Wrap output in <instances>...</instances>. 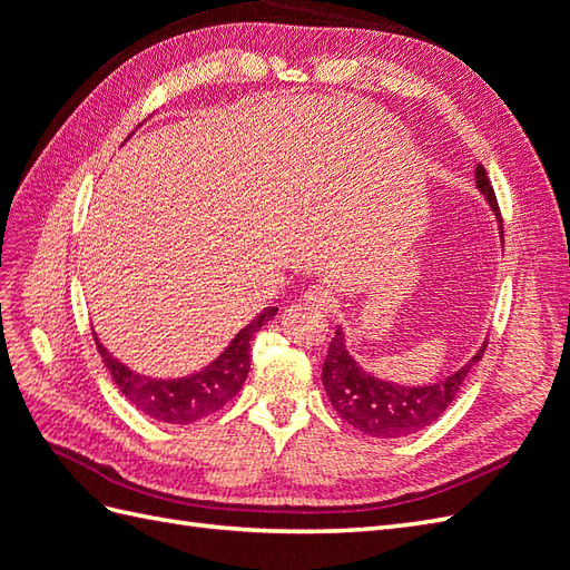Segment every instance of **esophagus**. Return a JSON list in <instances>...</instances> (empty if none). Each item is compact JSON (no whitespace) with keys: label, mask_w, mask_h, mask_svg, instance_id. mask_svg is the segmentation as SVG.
Masks as SVG:
<instances>
[{"label":"esophagus","mask_w":570,"mask_h":570,"mask_svg":"<svg viewBox=\"0 0 570 570\" xmlns=\"http://www.w3.org/2000/svg\"><path fill=\"white\" fill-rule=\"evenodd\" d=\"M304 302H306L308 306L323 308V312H335V306H337V299H335L325 287H321V285L306 287V289H304Z\"/></svg>","instance_id":"34e87169"}]
</instances>
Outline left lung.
I'll list each match as a JSON object with an SVG mask.
<instances>
[{
	"mask_svg": "<svg viewBox=\"0 0 570 570\" xmlns=\"http://www.w3.org/2000/svg\"><path fill=\"white\" fill-rule=\"evenodd\" d=\"M475 185L485 195L499 223H502L492 183L482 164L475 168ZM485 347L488 342L482 344L480 352L469 364L456 373L446 375L440 383L425 387H404L381 381V377H373L361 368L350 356L347 347H344V335L337 327L335 337L327 344L321 381L327 396H331L333 409L350 425L361 430V433L371 438H406L411 433H419V430L428 428L430 423H435L450 409L465 375L482 358Z\"/></svg>",
	"mask_w": 570,
	"mask_h": 570,
	"instance_id": "8db88e82",
	"label": "left lung"
}]
</instances>
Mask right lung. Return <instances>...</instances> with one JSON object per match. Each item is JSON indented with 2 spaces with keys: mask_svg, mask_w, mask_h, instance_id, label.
I'll use <instances>...</instances> for the list:
<instances>
[{
  "mask_svg": "<svg viewBox=\"0 0 570 570\" xmlns=\"http://www.w3.org/2000/svg\"><path fill=\"white\" fill-rule=\"evenodd\" d=\"M275 312H278V306L264 308L262 314L235 335L226 352L212 361L209 366L187 377H174V381L135 373L126 364H120L118 358H114L97 335L95 344L101 358H105L114 383L137 409L161 423L187 425L206 419L209 413H216L243 390L249 373L252 337L258 333V327L275 316Z\"/></svg>",
  "mask_w": 570,
  "mask_h": 570,
  "instance_id": "obj_1",
  "label": "right lung"
}]
</instances>
